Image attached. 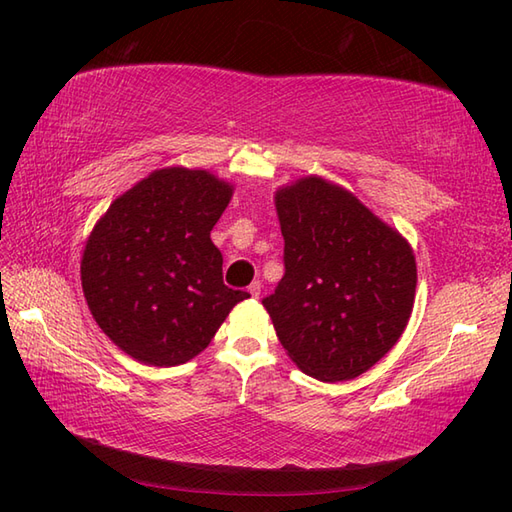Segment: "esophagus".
I'll list each match as a JSON object with an SVG mask.
<instances>
[{"label":"esophagus","mask_w":512,"mask_h":512,"mask_svg":"<svg viewBox=\"0 0 512 512\" xmlns=\"http://www.w3.org/2000/svg\"><path fill=\"white\" fill-rule=\"evenodd\" d=\"M248 292H250V297H259V295H262V284H259V281H253V284H250L248 286Z\"/></svg>","instance_id":"obj_1"}]
</instances>
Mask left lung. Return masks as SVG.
I'll use <instances>...</instances> for the list:
<instances>
[{
    "label": "left lung",
    "mask_w": 512,
    "mask_h": 512,
    "mask_svg": "<svg viewBox=\"0 0 512 512\" xmlns=\"http://www.w3.org/2000/svg\"><path fill=\"white\" fill-rule=\"evenodd\" d=\"M284 266L262 303L303 374L339 383L367 372L416 299V257L394 228L343 187L308 176L275 193Z\"/></svg>",
    "instance_id": "8db88e82"
}]
</instances>
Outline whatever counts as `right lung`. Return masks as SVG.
I'll use <instances>...</instances> for the list:
<instances>
[{
    "label": "right lung",
    "instance_id": "right-lung-1",
    "mask_svg": "<svg viewBox=\"0 0 512 512\" xmlns=\"http://www.w3.org/2000/svg\"><path fill=\"white\" fill-rule=\"evenodd\" d=\"M233 187L204 169L149 173L96 222L81 284L99 328L136 361H191L248 292L224 286L211 242Z\"/></svg>",
    "mask_w": 512,
    "mask_h": 512
}]
</instances>
